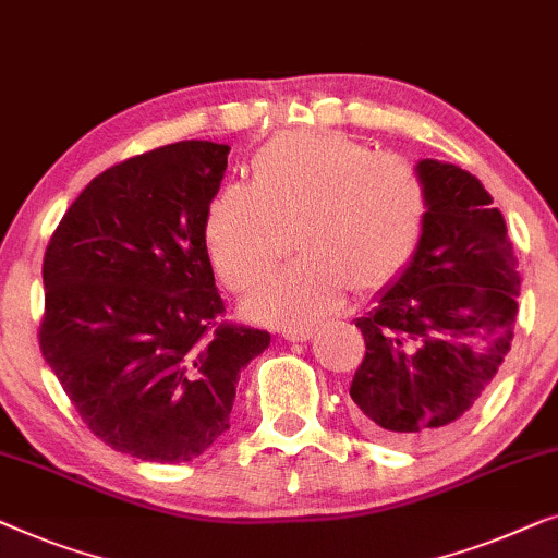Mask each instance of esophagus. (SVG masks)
Returning <instances> with one entry per match:
<instances>
[{
    "label": "esophagus",
    "instance_id": "obj_1",
    "mask_svg": "<svg viewBox=\"0 0 558 558\" xmlns=\"http://www.w3.org/2000/svg\"><path fill=\"white\" fill-rule=\"evenodd\" d=\"M313 333H316V331H313V328H308V326H305V328H288V331H282V339L303 343V341L313 339Z\"/></svg>",
    "mask_w": 558,
    "mask_h": 558
}]
</instances>
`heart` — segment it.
Segmentation results:
<instances>
[{
    "label": "heart",
    "mask_w": 558,
    "mask_h": 558,
    "mask_svg": "<svg viewBox=\"0 0 558 558\" xmlns=\"http://www.w3.org/2000/svg\"><path fill=\"white\" fill-rule=\"evenodd\" d=\"M253 182L227 184L204 215L211 268L242 293L278 263L295 227L303 257L265 278L250 316L308 326L339 308L354 286L381 293L402 280L425 245L433 197L422 171L397 154L333 131H288L257 148Z\"/></svg>",
    "instance_id": "b5f03b06"
}]
</instances>
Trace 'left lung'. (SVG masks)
<instances>
[{
    "instance_id": "left-lung-1",
    "label": "left lung",
    "mask_w": 558,
    "mask_h": 558,
    "mask_svg": "<svg viewBox=\"0 0 558 558\" xmlns=\"http://www.w3.org/2000/svg\"><path fill=\"white\" fill-rule=\"evenodd\" d=\"M427 238L407 276L356 326L366 354L349 395L359 425L391 445H425L481 402L513 341L518 260L481 179L425 159Z\"/></svg>"
}]
</instances>
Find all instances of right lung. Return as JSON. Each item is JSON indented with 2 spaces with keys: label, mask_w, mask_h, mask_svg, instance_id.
Instances as JSON below:
<instances>
[{
  "label": "right lung",
  "mask_w": 558,
  "mask_h": 558,
  "mask_svg": "<svg viewBox=\"0 0 558 558\" xmlns=\"http://www.w3.org/2000/svg\"><path fill=\"white\" fill-rule=\"evenodd\" d=\"M230 146L179 141L85 186L45 250L40 349L85 427L146 462L230 429L240 372L270 343L219 320L204 215Z\"/></svg>",
  "instance_id": "add662e5"
}]
</instances>
